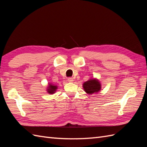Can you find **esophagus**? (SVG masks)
<instances>
[{
  "label": "esophagus",
  "mask_w": 147,
  "mask_h": 147,
  "mask_svg": "<svg viewBox=\"0 0 147 147\" xmlns=\"http://www.w3.org/2000/svg\"><path fill=\"white\" fill-rule=\"evenodd\" d=\"M67 81H68L69 82H73L74 81V80L73 78H69L67 79Z\"/></svg>",
  "instance_id": "1"
}]
</instances>
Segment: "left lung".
Listing matches in <instances>:
<instances>
[{
    "label": "left lung",
    "mask_w": 147,
    "mask_h": 147,
    "mask_svg": "<svg viewBox=\"0 0 147 147\" xmlns=\"http://www.w3.org/2000/svg\"><path fill=\"white\" fill-rule=\"evenodd\" d=\"M101 83L98 79L93 78L84 82L83 88L88 94H92L99 92L101 90Z\"/></svg>",
    "instance_id": "8db88e82"
}]
</instances>
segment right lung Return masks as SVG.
Listing matches in <instances>:
<instances>
[{
    "instance_id": "1",
    "label": "right lung",
    "mask_w": 147,
    "mask_h": 147,
    "mask_svg": "<svg viewBox=\"0 0 147 147\" xmlns=\"http://www.w3.org/2000/svg\"><path fill=\"white\" fill-rule=\"evenodd\" d=\"M47 92L50 94H53L56 92L57 90V86L56 84H53L51 83H48V86L47 88Z\"/></svg>"
}]
</instances>
